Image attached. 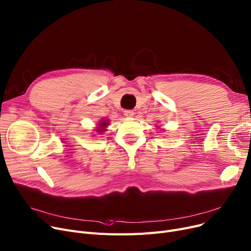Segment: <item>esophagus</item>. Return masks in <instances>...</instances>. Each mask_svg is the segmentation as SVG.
I'll return each instance as SVG.
<instances>
[{
    "label": "esophagus",
    "mask_w": 251,
    "mask_h": 251,
    "mask_svg": "<svg viewBox=\"0 0 251 251\" xmlns=\"http://www.w3.org/2000/svg\"><path fill=\"white\" fill-rule=\"evenodd\" d=\"M123 113H124V116L126 117H133L134 115V112L132 110H125Z\"/></svg>",
    "instance_id": "obj_1"
}]
</instances>
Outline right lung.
I'll return each instance as SVG.
<instances>
[{
	"mask_svg": "<svg viewBox=\"0 0 251 251\" xmlns=\"http://www.w3.org/2000/svg\"><path fill=\"white\" fill-rule=\"evenodd\" d=\"M108 126V122H107V120H102L100 124H99V129H98V132L99 133H102L103 131H104V127H107Z\"/></svg>",
	"mask_w": 251,
	"mask_h": 251,
	"instance_id": "1",
	"label": "right lung"
}]
</instances>
